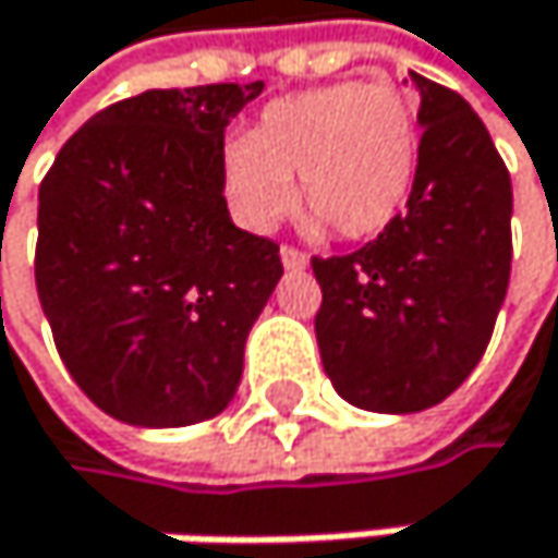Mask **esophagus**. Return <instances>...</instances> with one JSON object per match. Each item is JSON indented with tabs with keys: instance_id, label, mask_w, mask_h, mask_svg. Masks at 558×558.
I'll use <instances>...</instances> for the list:
<instances>
[{
	"instance_id": "1",
	"label": "esophagus",
	"mask_w": 558,
	"mask_h": 558,
	"mask_svg": "<svg viewBox=\"0 0 558 558\" xmlns=\"http://www.w3.org/2000/svg\"><path fill=\"white\" fill-rule=\"evenodd\" d=\"M281 264L288 270H304L307 267V254H301L298 247H281Z\"/></svg>"
}]
</instances>
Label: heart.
I'll return each instance as SVG.
<instances>
[{"mask_svg": "<svg viewBox=\"0 0 558 558\" xmlns=\"http://www.w3.org/2000/svg\"><path fill=\"white\" fill-rule=\"evenodd\" d=\"M418 154V120L395 86L338 80L270 99L244 140L223 146L220 183L244 227L270 230L298 177L311 230L372 241L409 207Z\"/></svg>", "mask_w": 558, "mask_h": 558, "instance_id": "heart-1", "label": "heart"}]
</instances>
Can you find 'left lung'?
Instances as JSON below:
<instances>
[{
  "mask_svg": "<svg viewBox=\"0 0 558 558\" xmlns=\"http://www.w3.org/2000/svg\"><path fill=\"white\" fill-rule=\"evenodd\" d=\"M409 76L422 96L409 207L361 251L311 260L325 372L348 404L381 415L425 412L472 375L512 267V180L496 143L459 93Z\"/></svg>",
  "mask_w": 558,
  "mask_h": 558,
  "instance_id": "8db88e82",
  "label": "left lung"
}]
</instances>
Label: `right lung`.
I'll use <instances>...</instances> for the list:
<instances>
[{"mask_svg": "<svg viewBox=\"0 0 558 558\" xmlns=\"http://www.w3.org/2000/svg\"><path fill=\"white\" fill-rule=\"evenodd\" d=\"M264 83L146 89L106 106L39 186L36 291L62 364L136 428L220 415L281 254L230 220L223 130Z\"/></svg>", "mask_w": 558, "mask_h": 558, "instance_id": "obj_1", "label": "right lung"}]
</instances>
